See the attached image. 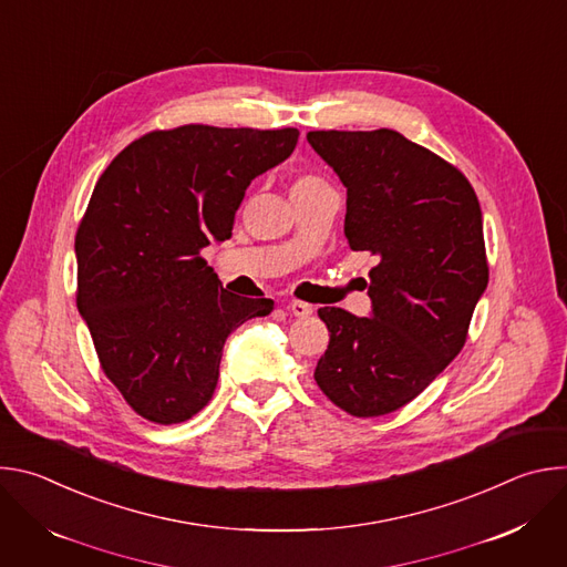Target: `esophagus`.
<instances>
[{
    "label": "esophagus",
    "instance_id": "34e87169",
    "mask_svg": "<svg viewBox=\"0 0 567 567\" xmlns=\"http://www.w3.org/2000/svg\"><path fill=\"white\" fill-rule=\"evenodd\" d=\"M289 311L293 316H298V318H307V316L313 313V307L309 302H302V300H291L289 302Z\"/></svg>",
    "mask_w": 567,
    "mask_h": 567
}]
</instances>
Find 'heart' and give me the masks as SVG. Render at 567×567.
<instances>
[{
    "label": "heart",
    "mask_w": 567,
    "mask_h": 567,
    "mask_svg": "<svg viewBox=\"0 0 567 567\" xmlns=\"http://www.w3.org/2000/svg\"><path fill=\"white\" fill-rule=\"evenodd\" d=\"M328 184L322 182L318 175H311V173H300L293 182H291V197H300V195H307V193H313L318 188H326Z\"/></svg>",
    "instance_id": "heart-1"
}]
</instances>
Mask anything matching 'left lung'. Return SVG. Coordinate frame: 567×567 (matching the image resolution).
<instances>
[{
  "label": "left lung",
  "mask_w": 567,
  "mask_h": 567,
  "mask_svg": "<svg viewBox=\"0 0 567 567\" xmlns=\"http://www.w3.org/2000/svg\"><path fill=\"white\" fill-rule=\"evenodd\" d=\"M309 145L348 188L346 237L377 258L372 316L320 307L330 346L313 379L354 417L413 401L464 348L487 289L482 210L468 179L394 130H316Z\"/></svg>",
  "instance_id": "8db88e82"
}]
</instances>
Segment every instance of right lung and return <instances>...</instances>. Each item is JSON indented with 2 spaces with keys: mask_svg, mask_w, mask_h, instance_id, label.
Wrapping results in <instances>:
<instances>
[{
  "mask_svg": "<svg viewBox=\"0 0 567 567\" xmlns=\"http://www.w3.org/2000/svg\"><path fill=\"white\" fill-rule=\"evenodd\" d=\"M296 143V127L190 123L143 134L101 175L75 233V305L105 377L143 420L197 415L228 334L274 309L228 293L202 249L230 237L251 179Z\"/></svg>",
  "mask_w": 567,
  "mask_h": 567,
  "instance_id": "1",
  "label": "right lung"
}]
</instances>
